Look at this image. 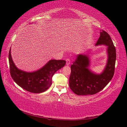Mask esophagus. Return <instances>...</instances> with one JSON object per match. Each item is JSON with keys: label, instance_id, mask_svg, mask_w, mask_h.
I'll return each instance as SVG.
<instances>
[{"label": "esophagus", "instance_id": "34e87169", "mask_svg": "<svg viewBox=\"0 0 127 127\" xmlns=\"http://www.w3.org/2000/svg\"><path fill=\"white\" fill-rule=\"evenodd\" d=\"M70 63V61L69 59H66V65H69Z\"/></svg>", "mask_w": 127, "mask_h": 127}]
</instances>
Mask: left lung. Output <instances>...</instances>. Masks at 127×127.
I'll return each mask as SVG.
<instances>
[{
	"instance_id": "left-lung-1",
	"label": "left lung",
	"mask_w": 127,
	"mask_h": 127,
	"mask_svg": "<svg viewBox=\"0 0 127 127\" xmlns=\"http://www.w3.org/2000/svg\"><path fill=\"white\" fill-rule=\"evenodd\" d=\"M107 46V61L105 68L100 74L90 69L91 60L88 53L77 55L71 66L69 87L78 95H93L101 91L112 79L115 71L116 48L108 33L100 31L95 46Z\"/></svg>"
}]
</instances>
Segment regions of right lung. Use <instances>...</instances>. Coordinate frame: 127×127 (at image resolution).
I'll use <instances>...</instances> for the list:
<instances>
[{
	"label": "right lung",
	"mask_w": 127,
	"mask_h": 127,
	"mask_svg": "<svg viewBox=\"0 0 127 127\" xmlns=\"http://www.w3.org/2000/svg\"><path fill=\"white\" fill-rule=\"evenodd\" d=\"M9 61L10 74L13 81L24 90L33 93H40L46 91L52 85V77L54 74L66 63L64 60L51 59L36 71H26L16 66L11 54V48Z\"/></svg>",
	"instance_id": "add662e5"
}]
</instances>
